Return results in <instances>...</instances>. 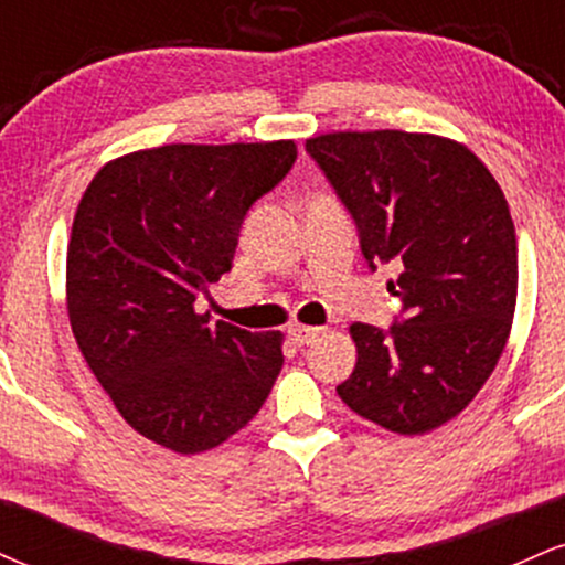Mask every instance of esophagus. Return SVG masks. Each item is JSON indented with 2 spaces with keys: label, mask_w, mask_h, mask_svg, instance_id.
I'll return each mask as SVG.
<instances>
[{
  "label": "esophagus",
  "mask_w": 565,
  "mask_h": 565,
  "mask_svg": "<svg viewBox=\"0 0 565 565\" xmlns=\"http://www.w3.org/2000/svg\"><path fill=\"white\" fill-rule=\"evenodd\" d=\"M289 337L295 345H310V342H316V337H321V329L319 327H302V323H295V327H289Z\"/></svg>",
  "instance_id": "obj_1"
}]
</instances>
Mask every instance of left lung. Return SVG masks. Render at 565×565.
<instances>
[{
  "label": "left lung",
  "instance_id": "1",
  "mask_svg": "<svg viewBox=\"0 0 565 565\" xmlns=\"http://www.w3.org/2000/svg\"><path fill=\"white\" fill-rule=\"evenodd\" d=\"M353 217L369 270L401 319L353 323V374L337 393L361 417L423 436L457 417L494 372L518 295V242L502 188L483 161L438 135L377 129L305 142Z\"/></svg>",
  "mask_w": 565,
  "mask_h": 565
}]
</instances>
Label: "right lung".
<instances>
[{
    "label": "right lung",
    "instance_id": "right-lung-1",
    "mask_svg": "<svg viewBox=\"0 0 565 565\" xmlns=\"http://www.w3.org/2000/svg\"><path fill=\"white\" fill-rule=\"evenodd\" d=\"M295 159L291 140L174 142L108 161L84 191L66 260L71 329L127 425L164 449H215L281 372V334L212 323L196 300L228 274L246 212Z\"/></svg>",
    "mask_w": 565,
    "mask_h": 565
}]
</instances>
